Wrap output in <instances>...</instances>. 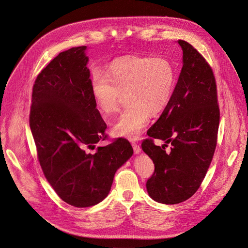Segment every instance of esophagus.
<instances>
[{
    "mask_svg": "<svg viewBox=\"0 0 248 248\" xmlns=\"http://www.w3.org/2000/svg\"><path fill=\"white\" fill-rule=\"evenodd\" d=\"M131 145H132V148H133V151H134L135 155H138V154L141 153V148H140V146L137 143L131 142Z\"/></svg>",
    "mask_w": 248,
    "mask_h": 248,
    "instance_id": "esophagus-1",
    "label": "esophagus"
}]
</instances>
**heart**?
<instances>
[{
    "label": "heart",
    "instance_id": "heart-1",
    "mask_svg": "<svg viewBox=\"0 0 248 248\" xmlns=\"http://www.w3.org/2000/svg\"><path fill=\"white\" fill-rule=\"evenodd\" d=\"M175 86L174 66L165 58L129 56L114 62L105 75L95 71L92 94L105 115L117 112L123 95L128 105L112 125L117 136L139 138L150 121L167 106Z\"/></svg>",
    "mask_w": 248,
    "mask_h": 248
}]
</instances>
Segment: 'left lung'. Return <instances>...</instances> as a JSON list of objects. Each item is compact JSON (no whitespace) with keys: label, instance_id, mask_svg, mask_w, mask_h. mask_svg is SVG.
Segmentation results:
<instances>
[{"label":"left lung","instance_id":"8db88e82","mask_svg":"<svg viewBox=\"0 0 248 248\" xmlns=\"http://www.w3.org/2000/svg\"><path fill=\"white\" fill-rule=\"evenodd\" d=\"M183 49V67L171 98L159 119L148 130L152 139L142 143L155 173L147 182L150 197L174 205L189 199L200 187L212 162L217 140L219 107L213 69L188 42ZM171 144L169 152L153 144Z\"/></svg>","mask_w":248,"mask_h":248}]
</instances>
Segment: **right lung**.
<instances>
[{"label":"right lung","mask_w":248,"mask_h":248,"mask_svg":"<svg viewBox=\"0 0 248 248\" xmlns=\"http://www.w3.org/2000/svg\"><path fill=\"white\" fill-rule=\"evenodd\" d=\"M87 46L61 52L37 75L30 127L43 174L65 203L94 206L107 197L116 171L133 155L130 143L105 140L106 124L92 94Z\"/></svg>","instance_id":"add662e5"}]
</instances>
